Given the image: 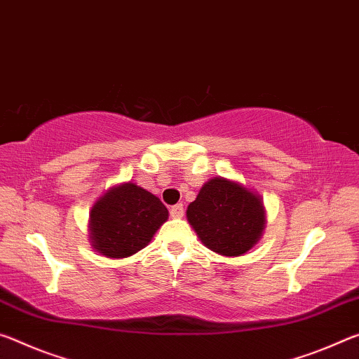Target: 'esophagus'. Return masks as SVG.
Listing matches in <instances>:
<instances>
[{
    "instance_id": "obj_1",
    "label": "esophagus",
    "mask_w": 359,
    "mask_h": 359,
    "mask_svg": "<svg viewBox=\"0 0 359 359\" xmlns=\"http://www.w3.org/2000/svg\"><path fill=\"white\" fill-rule=\"evenodd\" d=\"M170 216H172V218H175V219L183 218V216H184V208H183V205H181V203H178V205H173V207L170 208Z\"/></svg>"
}]
</instances>
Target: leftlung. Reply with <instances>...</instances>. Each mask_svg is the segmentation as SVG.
I'll return each instance as SVG.
<instances>
[{
    "instance_id": "1",
    "label": "left lung",
    "mask_w": 359,
    "mask_h": 359,
    "mask_svg": "<svg viewBox=\"0 0 359 359\" xmlns=\"http://www.w3.org/2000/svg\"><path fill=\"white\" fill-rule=\"evenodd\" d=\"M186 216L201 242L226 257L248 252L266 229L262 197L224 176H215L202 186Z\"/></svg>"
}]
</instances>
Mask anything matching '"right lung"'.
<instances>
[{
	"mask_svg": "<svg viewBox=\"0 0 359 359\" xmlns=\"http://www.w3.org/2000/svg\"><path fill=\"white\" fill-rule=\"evenodd\" d=\"M168 219L161 198L127 181L98 197L89 213V240L104 257L122 259L143 250Z\"/></svg>",
	"mask_w": 359,
	"mask_h": 359,
	"instance_id": "1",
	"label": "right lung"
}]
</instances>
